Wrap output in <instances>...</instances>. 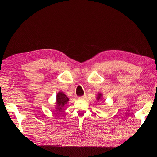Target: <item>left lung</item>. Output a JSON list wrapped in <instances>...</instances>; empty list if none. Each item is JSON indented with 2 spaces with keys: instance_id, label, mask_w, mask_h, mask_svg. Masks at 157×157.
Wrapping results in <instances>:
<instances>
[{
  "instance_id": "obj_1",
  "label": "left lung",
  "mask_w": 157,
  "mask_h": 157,
  "mask_svg": "<svg viewBox=\"0 0 157 157\" xmlns=\"http://www.w3.org/2000/svg\"><path fill=\"white\" fill-rule=\"evenodd\" d=\"M69 101V98L66 96L63 92H60L57 94L56 95V105L57 109L60 111L62 109V107L64 106L65 104L67 103Z\"/></svg>"
}]
</instances>
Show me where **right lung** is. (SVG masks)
Here are the masks:
<instances>
[{
    "instance_id": "add662e5",
    "label": "right lung",
    "mask_w": 157,
    "mask_h": 157,
    "mask_svg": "<svg viewBox=\"0 0 157 157\" xmlns=\"http://www.w3.org/2000/svg\"><path fill=\"white\" fill-rule=\"evenodd\" d=\"M101 96H102V95H101V94H98V97H97V99H98V100H99L100 98H101Z\"/></svg>"
}]
</instances>
